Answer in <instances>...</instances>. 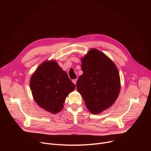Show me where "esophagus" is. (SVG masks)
I'll return each mask as SVG.
<instances>
[{
    "label": "esophagus",
    "instance_id": "esophagus-1",
    "mask_svg": "<svg viewBox=\"0 0 151 151\" xmlns=\"http://www.w3.org/2000/svg\"><path fill=\"white\" fill-rule=\"evenodd\" d=\"M72 82L76 85V82H77V79H73V81H72Z\"/></svg>",
    "mask_w": 151,
    "mask_h": 151
}]
</instances>
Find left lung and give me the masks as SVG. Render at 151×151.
Here are the masks:
<instances>
[{"label":"left lung","instance_id":"left-lung-1","mask_svg":"<svg viewBox=\"0 0 151 151\" xmlns=\"http://www.w3.org/2000/svg\"><path fill=\"white\" fill-rule=\"evenodd\" d=\"M83 74L76 82L78 91L93 114L110 107L118 98L121 82L114 63L104 53L91 49L81 58Z\"/></svg>","mask_w":151,"mask_h":151}]
</instances>
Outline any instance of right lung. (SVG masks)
Returning a JSON list of instances; mask_svg holds the SVG:
<instances>
[{"instance_id":"obj_1","label":"right lung","mask_w":151,"mask_h":151,"mask_svg":"<svg viewBox=\"0 0 151 151\" xmlns=\"http://www.w3.org/2000/svg\"><path fill=\"white\" fill-rule=\"evenodd\" d=\"M30 86L34 100L42 109L57 114L63 108L75 85L54 60L42 63L32 75Z\"/></svg>"}]
</instances>
